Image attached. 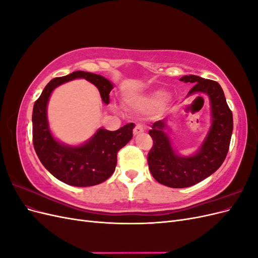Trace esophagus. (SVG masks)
<instances>
[{
	"instance_id": "1",
	"label": "esophagus",
	"mask_w": 258,
	"mask_h": 258,
	"mask_svg": "<svg viewBox=\"0 0 258 258\" xmlns=\"http://www.w3.org/2000/svg\"><path fill=\"white\" fill-rule=\"evenodd\" d=\"M143 132H144V128H143L142 124H141V123L136 124V127H135V129H134V135H135V136H138V135L143 134Z\"/></svg>"
}]
</instances>
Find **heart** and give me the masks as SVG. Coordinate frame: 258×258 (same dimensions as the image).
Segmentation results:
<instances>
[{"instance_id":"b5f03b06","label":"heart","mask_w":258,"mask_h":258,"mask_svg":"<svg viewBox=\"0 0 258 258\" xmlns=\"http://www.w3.org/2000/svg\"><path fill=\"white\" fill-rule=\"evenodd\" d=\"M166 92L162 90H156L150 95L143 97L141 99H137L132 101L131 105L141 111H152L155 108H158L162 105L166 107L168 105V100H166Z\"/></svg>"}]
</instances>
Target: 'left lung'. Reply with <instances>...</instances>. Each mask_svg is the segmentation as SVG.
<instances>
[{"instance_id": "8db88e82", "label": "left lung", "mask_w": 258, "mask_h": 258, "mask_svg": "<svg viewBox=\"0 0 258 258\" xmlns=\"http://www.w3.org/2000/svg\"><path fill=\"white\" fill-rule=\"evenodd\" d=\"M181 82L194 84L188 95L206 93L210 99L211 127L196 154L178 155L171 145L166 130L168 120L152 124L150 136L154 145L148 153V168L156 181L172 188H184L201 182L222 166L229 150L233 129L232 113L217 82L197 75H185Z\"/></svg>"}]
</instances>
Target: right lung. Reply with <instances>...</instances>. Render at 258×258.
I'll return each mask as SVG.
<instances>
[{"instance_id":"add662e5","label":"right lung","mask_w":258,"mask_h":258,"mask_svg":"<svg viewBox=\"0 0 258 258\" xmlns=\"http://www.w3.org/2000/svg\"><path fill=\"white\" fill-rule=\"evenodd\" d=\"M85 79L98 88L105 104L110 102L113 84L105 77L76 71L51 80L33 106V145L38 159L59 181L77 187L93 186L104 182L115 171L117 153L132 139L135 123H127L116 131L100 128L82 145H67L53 138L47 119L49 97L58 86Z\"/></svg>"}]
</instances>
